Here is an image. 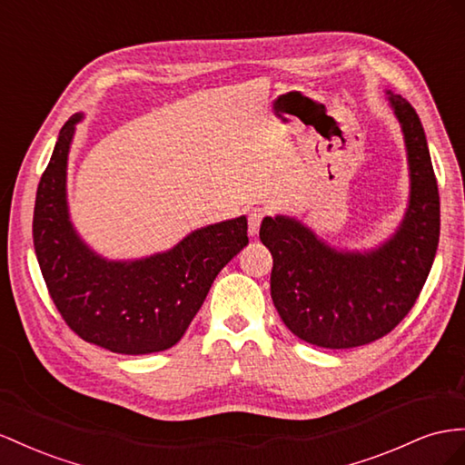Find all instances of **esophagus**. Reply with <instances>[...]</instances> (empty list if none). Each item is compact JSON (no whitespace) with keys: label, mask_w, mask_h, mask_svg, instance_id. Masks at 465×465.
<instances>
[{"label":"esophagus","mask_w":465,"mask_h":465,"mask_svg":"<svg viewBox=\"0 0 465 465\" xmlns=\"http://www.w3.org/2000/svg\"><path fill=\"white\" fill-rule=\"evenodd\" d=\"M268 215V211L266 209H260V207H256V209H252L248 213V234L250 236H256L258 234V231H260V223H262V219Z\"/></svg>","instance_id":"1"}]
</instances>
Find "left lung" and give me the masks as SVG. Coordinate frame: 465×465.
Listing matches in <instances>:
<instances>
[{"label":"left lung","mask_w":465,"mask_h":465,"mask_svg":"<svg viewBox=\"0 0 465 465\" xmlns=\"http://www.w3.org/2000/svg\"><path fill=\"white\" fill-rule=\"evenodd\" d=\"M405 136L411 193L397 232L368 252L331 248L292 217H266L260 241L273 258L272 299L301 341L344 350L370 344L407 317L440 238V197L424 129L412 105L387 92Z\"/></svg>","instance_id":"1"}]
</instances>
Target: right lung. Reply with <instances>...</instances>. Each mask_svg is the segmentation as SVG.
Wrapping results in <instances>:
<instances>
[{
  "instance_id": "add662e5",
  "label": "right lung",
  "mask_w": 465,
  "mask_h": 465,
  "mask_svg": "<svg viewBox=\"0 0 465 465\" xmlns=\"http://www.w3.org/2000/svg\"><path fill=\"white\" fill-rule=\"evenodd\" d=\"M80 119L76 113L60 129L36 190L33 242L45 283L85 342L129 356L162 352L183 336L213 280L248 244L246 217L197 229L141 260L95 254L74 229L66 202L68 153Z\"/></svg>"
}]
</instances>
